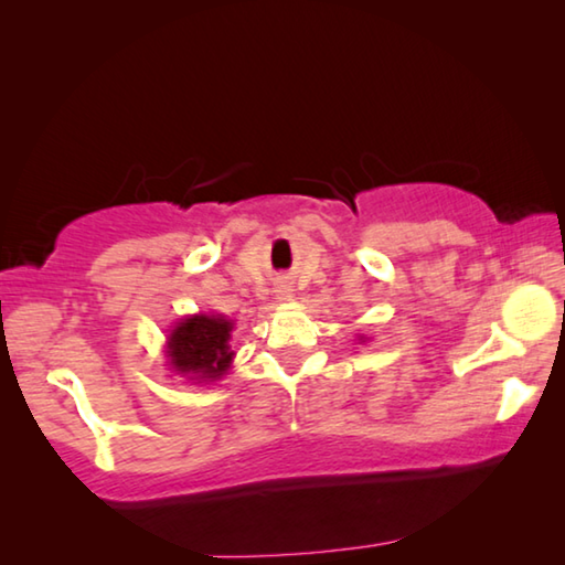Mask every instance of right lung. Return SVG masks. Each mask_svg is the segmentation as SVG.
I'll list each match as a JSON object with an SVG mask.
<instances>
[{"mask_svg": "<svg viewBox=\"0 0 565 565\" xmlns=\"http://www.w3.org/2000/svg\"><path fill=\"white\" fill-rule=\"evenodd\" d=\"M232 321L222 317H191L179 323L169 337L171 366L179 374L199 379H218L232 363L234 351L228 349Z\"/></svg>", "mask_w": 565, "mask_h": 565, "instance_id": "right-lung-1", "label": "right lung"}]
</instances>
